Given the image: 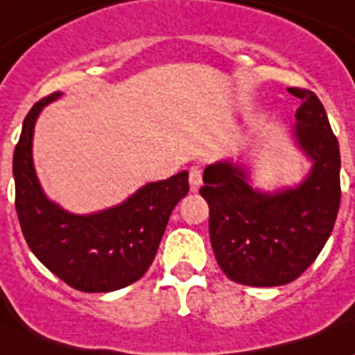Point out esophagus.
I'll return each instance as SVG.
<instances>
[{
  "label": "esophagus",
  "instance_id": "obj_1",
  "mask_svg": "<svg viewBox=\"0 0 355 355\" xmlns=\"http://www.w3.org/2000/svg\"><path fill=\"white\" fill-rule=\"evenodd\" d=\"M201 182H203V175H201V169L198 167H191L190 169V190L198 191L201 188Z\"/></svg>",
  "mask_w": 355,
  "mask_h": 355
}]
</instances>
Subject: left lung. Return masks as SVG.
Segmentation results:
<instances>
[{"mask_svg":"<svg viewBox=\"0 0 355 355\" xmlns=\"http://www.w3.org/2000/svg\"><path fill=\"white\" fill-rule=\"evenodd\" d=\"M301 99L291 139L311 159L295 186L272 191L252 186L250 169L233 159L207 165L199 190L209 203V233L220 269L256 288L288 284L318 258L340 205L338 141L316 94L288 88Z\"/></svg>","mask_w":355,"mask_h":355,"instance_id":"obj_1","label":"left lung"}]
</instances>
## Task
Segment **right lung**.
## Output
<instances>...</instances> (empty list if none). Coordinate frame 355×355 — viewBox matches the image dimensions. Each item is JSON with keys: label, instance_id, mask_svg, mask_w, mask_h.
<instances>
[{"label": "right lung", "instance_id": "1", "mask_svg": "<svg viewBox=\"0 0 355 355\" xmlns=\"http://www.w3.org/2000/svg\"><path fill=\"white\" fill-rule=\"evenodd\" d=\"M31 107L12 156L17 214L24 239L41 263L78 291L105 293L137 282L156 256L169 216L188 193V171L141 186L122 203L90 214L49 199L33 165V131L44 107Z\"/></svg>", "mask_w": 355, "mask_h": 355}]
</instances>
